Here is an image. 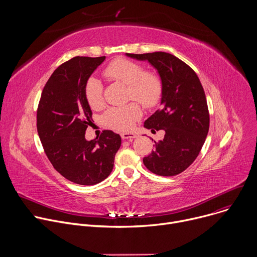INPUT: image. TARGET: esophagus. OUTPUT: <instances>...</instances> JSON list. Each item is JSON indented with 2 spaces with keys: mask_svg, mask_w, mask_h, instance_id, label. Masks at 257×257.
<instances>
[{
  "mask_svg": "<svg viewBox=\"0 0 257 257\" xmlns=\"http://www.w3.org/2000/svg\"><path fill=\"white\" fill-rule=\"evenodd\" d=\"M121 137L123 139H133L137 137V134L135 133H121Z\"/></svg>",
  "mask_w": 257,
  "mask_h": 257,
  "instance_id": "obj_1",
  "label": "esophagus"
}]
</instances>
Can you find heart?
I'll return each instance as SVG.
<instances>
[{"instance_id": "heart-1", "label": "heart", "mask_w": 257, "mask_h": 257, "mask_svg": "<svg viewBox=\"0 0 257 257\" xmlns=\"http://www.w3.org/2000/svg\"><path fill=\"white\" fill-rule=\"evenodd\" d=\"M103 75L109 79L128 85V98L140 102L145 107L156 106L163 95V83L155 73L146 72L144 67L127 59H116L103 70ZM103 86L96 78H90L84 87L87 103L93 109L102 105ZM142 115L140 106L131 102L122 106L108 108L104 113L103 123L118 131L130 130L135 121Z\"/></svg>"}]
</instances>
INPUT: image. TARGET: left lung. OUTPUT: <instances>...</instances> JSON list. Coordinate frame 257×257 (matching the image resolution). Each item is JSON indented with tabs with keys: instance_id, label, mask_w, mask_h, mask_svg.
<instances>
[{
	"instance_id": "obj_1",
	"label": "left lung",
	"mask_w": 257,
	"mask_h": 257,
	"mask_svg": "<svg viewBox=\"0 0 257 257\" xmlns=\"http://www.w3.org/2000/svg\"><path fill=\"white\" fill-rule=\"evenodd\" d=\"M126 55L149 61L163 83V106L144 122V127L164 130L165 137L155 141V150L143 158V164L156 175L176 176L195 161L208 133L209 113L203 87L193 69L169 53Z\"/></svg>"
}]
</instances>
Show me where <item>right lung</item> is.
Instances as JSON below:
<instances>
[{
	"label": "right lung",
	"mask_w": 257,
	"mask_h": 257,
	"mask_svg": "<svg viewBox=\"0 0 257 257\" xmlns=\"http://www.w3.org/2000/svg\"><path fill=\"white\" fill-rule=\"evenodd\" d=\"M105 57H74L60 65L46 83L36 113V127L44 151L67 180L95 185L111 174L121 137L103 130L87 141L85 131L92 113L84 95L85 84Z\"/></svg>",
	"instance_id": "1"
}]
</instances>
